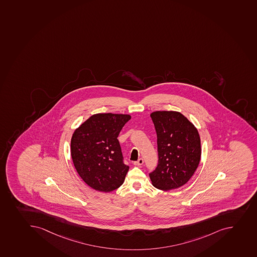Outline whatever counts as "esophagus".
Returning <instances> with one entry per match:
<instances>
[{
  "instance_id": "esophagus-1",
  "label": "esophagus",
  "mask_w": 257,
  "mask_h": 257,
  "mask_svg": "<svg viewBox=\"0 0 257 257\" xmlns=\"http://www.w3.org/2000/svg\"><path fill=\"white\" fill-rule=\"evenodd\" d=\"M134 164L135 166H141L144 164V159H139V160L136 161V162H134Z\"/></svg>"
}]
</instances>
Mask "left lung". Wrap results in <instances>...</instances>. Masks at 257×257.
Listing matches in <instances>:
<instances>
[{
  "instance_id": "1",
  "label": "left lung",
  "mask_w": 257,
  "mask_h": 257,
  "mask_svg": "<svg viewBox=\"0 0 257 257\" xmlns=\"http://www.w3.org/2000/svg\"><path fill=\"white\" fill-rule=\"evenodd\" d=\"M156 130L159 164L149 174L159 190L177 189L186 184L199 165L202 149L197 127L178 111L150 113Z\"/></svg>"
}]
</instances>
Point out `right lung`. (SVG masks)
I'll return each mask as SVG.
<instances>
[{
	"mask_svg": "<svg viewBox=\"0 0 257 257\" xmlns=\"http://www.w3.org/2000/svg\"><path fill=\"white\" fill-rule=\"evenodd\" d=\"M130 118L125 113H95L73 133V163L82 180L93 189L112 192L124 182L130 167L122 163L118 136Z\"/></svg>",
	"mask_w": 257,
	"mask_h": 257,
	"instance_id": "1",
	"label": "right lung"
}]
</instances>
